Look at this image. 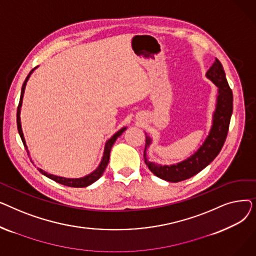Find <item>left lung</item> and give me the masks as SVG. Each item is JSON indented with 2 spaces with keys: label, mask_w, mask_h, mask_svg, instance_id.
Here are the masks:
<instances>
[{
  "label": "left lung",
  "mask_w": 256,
  "mask_h": 256,
  "mask_svg": "<svg viewBox=\"0 0 256 256\" xmlns=\"http://www.w3.org/2000/svg\"><path fill=\"white\" fill-rule=\"evenodd\" d=\"M206 78L218 87V96L216 109L212 115V124L208 136L204 140L198 150L174 165H158L147 160L146 150L152 143L150 136L146 135L144 160L147 167L156 176L170 182H178L194 176L195 174L204 169L210 164L214 158L221 152L227 137L228 128H230V118L232 114V91L228 85L225 72L221 62L216 59L210 68L206 72Z\"/></svg>",
  "instance_id": "left-lung-1"
}]
</instances>
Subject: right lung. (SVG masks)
I'll return each mask as SVG.
<instances>
[{
	"mask_svg": "<svg viewBox=\"0 0 256 256\" xmlns=\"http://www.w3.org/2000/svg\"><path fill=\"white\" fill-rule=\"evenodd\" d=\"M35 70V68H34ZM32 70L30 72V74H28V76L26 78L24 82L22 84V92H20V104H18V115H16V122H18V134L22 138V141L24 143V148L26 150V152H28L29 154V150H28V146H26V140H24V134H22V124H20V108H22V98H24V88H26V82H28V80L31 76V74L33 72ZM126 130V128H122L121 130H119L117 132H115L114 135L108 140L106 142V145H104V156H102V158L100 160V164L98 165V167L94 170L93 172H91L90 174H88V176H84V178H61V176H52V174H50L46 171H44L42 169L38 168L39 172L42 173L44 176H46V178L55 180L56 182H59L61 184H64V186H72V188H84V186H90L91 184H93L94 182H96L102 176V173L104 171V169L106 168L108 166V163H109V158H110V152H111V148L113 144L115 143L116 139L122 134L124 130Z\"/></svg>",
	"mask_w": 256,
	"mask_h": 256,
	"instance_id": "1",
	"label": "right lung"
}]
</instances>
